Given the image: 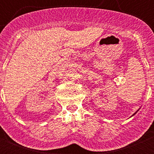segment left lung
I'll list each match as a JSON object with an SVG mask.
<instances>
[{
	"instance_id": "obj_1",
	"label": "left lung",
	"mask_w": 154,
	"mask_h": 154,
	"mask_svg": "<svg viewBox=\"0 0 154 154\" xmlns=\"http://www.w3.org/2000/svg\"><path fill=\"white\" fill-rule=\"evenodd\" d=\"M136 113H134V114H133V116H134V115H135V114H136Z\"/></svg>"
}]
</instances>
